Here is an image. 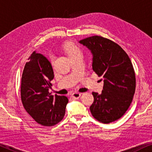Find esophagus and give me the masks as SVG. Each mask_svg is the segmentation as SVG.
<instances>
[{"label": "esophagus", "mask_w": 152, "mask_h": 152, "mask_svg": "<svg viewBox=\"0 0 152 152\" xmlns=\"http://www.w3.org/2000/svg\"><path fill=\"white\" fill-rule=\"evenodd\" d=\"M80 96H81V94L78 93V92H74V93H73L72 94H71V97L75 99H79Z\"/></svg>", "instance_id": "34e87169"}]
</instances>
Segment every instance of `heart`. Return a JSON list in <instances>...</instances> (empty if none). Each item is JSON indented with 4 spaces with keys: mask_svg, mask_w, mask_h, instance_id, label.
Returning a JSON list of instances; mask_svg holds the SVG:
<instances>
[{
    "mask_svg": "<svg viewBox=\"0 0 152 152\" xmlns=\"http://www.w3.org/2000/svg\"><path fill=\"white\" fill-rule=\"evenodd\" d=\"M66 50H67L69 57L76 55V54H81V50H80L77 46H76L75 45L73 44L68 45L67 47H66Z\"/></svg>",
    "mask_w": 152,
    "mask_h": 152,
    "instance_id": "obj_1",
    "label": "heart"
}]
</instances>
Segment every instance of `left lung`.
Segmentation results:
<instances>
[{"instance_id":"left-lung-1","label":"left lung","mask_w":152,"mask_h":152,"mask_svg":"<svg viewBox=\"0 0 152 152\" xmlns=\"http://www.w3.org/2000/svg\"><path fill=\"white\" fill-rule=\"evenodd\" d=\"M79 43L91 50L92 69L104 81L102 94L92 93L91 113L104 124L116 121L126 113L135 93V73L129 57L117 43L102 36L84 38Z\"/></svg>"}]
</instances>
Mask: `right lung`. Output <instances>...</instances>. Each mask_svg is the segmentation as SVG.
Here are the masks:
<instances>
[{
    "instance_id": "add662e5",
    "label": "right lung",
    "mask_w": 152,
    "mask_h": 152,
    "mask_svg": "<svg viewBox=\"0 0 152 152\" xmlns=\"http://www.w3.org/2000/svg\"><path fill=\"white\" fill-rule=\"evenodd\" d=\"M23 71L20 86L21 101L26 111L39 124L52 126L64 118L69 99L49 93L54 77L49 61L41 53L29 57Z\"/></svg>"
}]
</instances>
